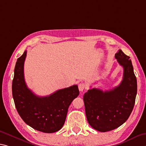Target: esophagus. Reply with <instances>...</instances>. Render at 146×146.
Listing matches in <instances>:
<instances>
[{
	"mask_svg": "<svg viewBox=\"0 0 146 146\" xmlns=\"http://www.w3.org/2000/svg\"><path fill=\"white\" fill-rule=\"evenodd\" d=\"M86 85L85 83L84 82H81L78 84V90H79L80 92H82L83 90L86 89Z\"/></svg>",
	"mask_w": 146,
	"mask_h": 146,
	"instance_id": "1",
	"label": "esophagus"
}]
</instances>
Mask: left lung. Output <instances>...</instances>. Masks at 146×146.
<instances>
[{
	"label": "left lung",
	"mask_w": 146,
	"mask_h": 146,
	"mask_svg": "<svg viewBox=\"0 0 146 146\" xmlns=\"http://www.w3.org/2000/svg\"><path fill=\"white\" fill-rule=\"evenodd\" d=\"M115 58L123 68V80L119 85L104 92L90 89L83 96L88 121L100 132L114 130L127 121L137 94V80L130 57L119 49Z\"/></svg>",
	"instance_id": "8db88e82"
}]
</instances>
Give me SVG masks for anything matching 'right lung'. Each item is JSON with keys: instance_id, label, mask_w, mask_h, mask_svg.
Wrapping results in <instances>:
<instances>
[{"instance_id": "1", "label": "right lung", "mask_w": 146, "mask_h": 146, "mask_svg": "<svg viewBox=\"0 0 146 146\" xmlns=\"http://www.w3.org/2000/svg\"><path fill=\"white\" fill-rule=\"evenodd\" d=\"M27 50L17 59L12 81V95L18 113L25 123L46 133L59 131L66 121L68 108L79 95L77 85L57 90L48 96H36L27 87L24 77Z\"/></svg>"}]
</instances>
